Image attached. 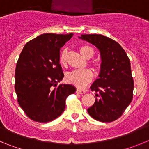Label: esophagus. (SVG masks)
Here are the masks:
<instances>
[{
    "mask_svg": "<svg viewBox=\"0 0 149 149\" xmlns=\"http://www.w3.org/2000/svg\"><path fill=\"white\" fill-rule=\"evenodd\" d=\"M76 93H78V94H84V93H86V90H84V89H77V90H76Z\"/></svg>",
    "mask_w": 149,
    "mask_h": 149,
    "instance_id": "34e87169",
    "label": "esophagus"
}]
</instances>
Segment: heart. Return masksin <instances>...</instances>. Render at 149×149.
<instances>
[{"label":"heart","instance_id":"obj_1","mask_svg":"<svg viewBox=\"0 0 149 149\" xmlns=\"http://www.w3.org/2000/svg\"><path fill=\"white\" fill-rule=\"evenodd\" d=\"M80 52L86 59L89 56H93L94 51L90 46L83 45L80 48ZM66 49L62 51L60 56V63L62 65L66 64ZM93 78V73L89 69L83 70H73L65 74V81L71 84H73L77 87H84L89 84Z\"/></svg>","mask_w":149,"mask_h":149}]
</instances>
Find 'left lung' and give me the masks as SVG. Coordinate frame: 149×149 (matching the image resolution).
I'll list each match as a JSON object with an SVG mask.
<instances>
[{
	"instance_id": "8db88e82",
	"label": "left lung",
	"mask_w": 149,
	"mask_h": 149,
	"mask_svg": "<svg viewBox=\"0 0 149 149\" xmlns=\"http://www.w3.org/2000/svg\"><path fill=\"white\" fill-rule=\"evenodd\" d=\"M78 38L95 46L101 60L98 78L90 86L95 92V102L87 109L88 113L99 122H113L132 101L134 80L130 60L119 43L104 36L84 34Z\"/></svg>"
}]
</instances>
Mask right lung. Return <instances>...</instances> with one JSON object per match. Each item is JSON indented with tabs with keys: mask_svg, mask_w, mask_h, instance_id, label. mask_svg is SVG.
<instances>
[{
	"mask_svg": "<svg viewBox=\"0 0 149 149\" xmlns=\"http://www.w3.org/2000/svg\"><path fill=\"white\" fill-rule=\"evenodd\" d=\"M73 33H43L24 45L16 64L15 90L18 102L30 119L48 122L60 116L65 99L75 93L72 84H60L64 74L60 48Z\"/></svg>",
	"mask_w": 149,
	"mask_h": 149,
	"instance_id": "obj_1",
	"label": "right lung"
}]
</instances>
